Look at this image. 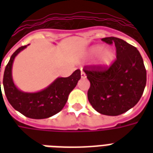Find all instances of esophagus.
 <instances>
[{"label": "esophagus", "mask_w": 153, "mask_h": 153, "mask_svg": "<svg viewBox=\"0 0 153 153\" xmlns=\"http://www.w3.org/2000/svg\"><path fill=\"white\" fill-rule=\"evenodd\" d=\"M85 76H86V74L84 73V71L81 69V78H85Z\"/></svg>", "instance_id": "obj_1"}]
</instances>
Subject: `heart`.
Wrapping results in <instances>:
<instances>
[{
	"label": "heart",
	"instance_id": "heart-1",
	"mask_svg": "<svg viewBox=\"0 0 153 153\" xmlns=\"http://www.w3.org/2000/svg\"><path fill=\"white\" fill-rule=\"evenodd\" d=\"M100 53H101V55H100L99 61L100 64L103 66L110 65L112 63L115 57V51L111 48L104 49V47L101 45L93 46L90 48L89 54L91 56H97Z\"/></svg>",
	"mask_w": 153,
	"mask_h": 153
}]
</instances>
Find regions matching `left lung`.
Here are the masks:
<instances>
[{
  "instance_id": "left-lung-1",
  "label": "left lung",
  "mask_w": 153,
  "mask_h": 153,
  "mask_svg": "<svg viewBox=\"0 0 153 153\" xmlns=\"http://www.w3.org/2000/svg\"><path fill=\"white\" fill-rule=\"evenodd\" d=\"M102 41L115 43L116 59L109 67L88 65L83 68L90 88L88 99L102 115H121L138 102L144 91L147 73L137 48L115 37Z\"/></svg>"
}]
</instances>
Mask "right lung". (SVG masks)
<instances>
[{
  "instance_id": "add662e5",
  "label": "right lung",
  "mask_w": 153,
  "mask_h": 153,
  "mask_svg": "<svg viewBox=\"0 0 153 153\" xmlns=\"http://www.w3.org/2000/svg\"><path fill=\"white\" fill-rule=\"evenodd\" d=\"M27 46L18 48L5 66L3 86L7 100L16 111L31 119H46L60 112L65 105L70 92L81 78L76 70L67 78H57L53 83L38 93H25L17 88L12 79V65L15 56ZM1 85V81H0Z\"/></svg>"
}]
</instances>
